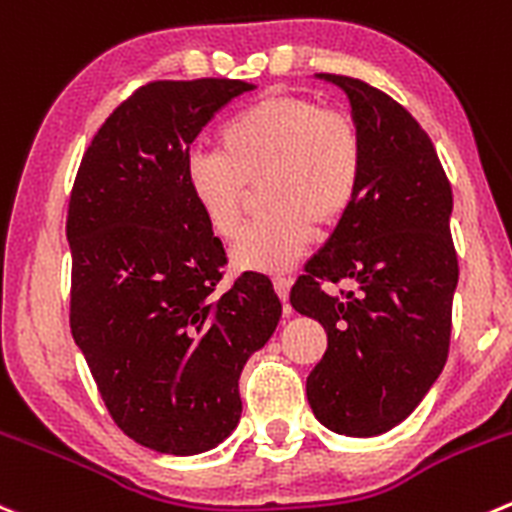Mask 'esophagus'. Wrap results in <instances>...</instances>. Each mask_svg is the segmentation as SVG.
<instances>
[{"label":"esophagus","mask_w":512,"mask_h":512,"mask_svg":"<svg viewBox=\"0 0 512 512\" xmlns=\"http://www.w3.org/2000/svg\"><path fill=\"white\" fill-rule=\"evenodd\" d=\"M272 285H275L277 297H280L282 302H287V297H290V287H292V280H290V277L277 275L275 280H272ZM285 312H287V315H290V307H285Z\"/></svg>","instance_id":"34e87169"}]
</instances>
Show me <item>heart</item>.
<instances>
[{
	"instance_id": "1",
	"label": "heart",
	"mask_w": 512,
	"mask_h": 512,
	"mask_svg": "<svg viewBox=\"0 0 512 512\" xmlns=\"http://www.w3.org/2000/svg\"><path fill=\"white\" fill-rule=\"evenodd\" d=\"M220 147L185 160V182L222 240L240 230L260 185L257 220L242 230L232 262L250 272H285L310 250L317 227H335L355 205L365 145L355 119L302 94L247 104L220 132Z\"/></svg>"
}]
</instances>
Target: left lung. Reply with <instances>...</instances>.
Listing matches in <instances>:
<instances>
[{
    "label": "left lung",
    "instance_id": "left-lung-1",
    "mask_svg": "<svg viewBox=\"0 0 512 512\" xmlns=\"http://www.w3.org/2000/svg\"><path fill=\"white\" fill-rule=\"evenodd\" d=\"M317 77L350 99L365 172L355 205L307 262L290 302L327 332L325 355L307 377L315 418L340 435L372 438L418 408L448 360L458 287L453 190L403 104L362 79ZM342 279L358 290L342 298L321 290Z\"/></svg>",
    "mask_w": 512,
    "mask_h": 512
}]
</instances>
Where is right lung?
Returning <instances> with one entry per match:
<instances>
[{"label": "right lung", "instance_id": "1", "mask_svg": "<svg viewBox=\"0 0 512 512\" xmlns=\"http://www.w3.org/2000/svg\"><path fill=\"white\" fill-rule=\"evenodd\" d=\"M250 89L145 84L99 127L69 195L72 337L117 428L157 453H205L235 430L242 367L282 315L260 272L217 287L225 247L185 182L195 137Z\"/></svg>", "mask_w": 512, "mask_h": 512}]
</instances>
